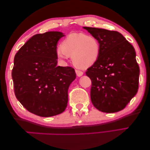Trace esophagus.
<instances>
[{"label":"esophagus","mask_w":150,"mask_h":150,"mask_svg":"<svg viewBox=\"0 0 150 150\" xmlns=\"http://www.w3.org/2000/svg\"><path fill=\"white\" fill-rule=\"evenodd\" d=\"M76 75L78 76H82L83 75V72L82 71L80 70H76Z\"/></svg>","instance_id":"34e87169"}]
</instances>
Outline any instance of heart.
Masks as SVG:
<instances>
[{
	"instance_id": "heart-1",
	"label": "heart",
	"mask_w": 150,
	"mask_h": 150,
	"mask_svg": "<svg viewBox=\"0 0 150 150\" xmlns=\"http://www.w3.org/2000/svg\"><path fill=\"white\" fill-rule=\"evenodd\" d=\"M100 45L96 38L84 33H72L66 37L56 50V55L61 60L72 56L76 67L86 69L94 64L99 57Z\"/></svg>"
}]
</instances>
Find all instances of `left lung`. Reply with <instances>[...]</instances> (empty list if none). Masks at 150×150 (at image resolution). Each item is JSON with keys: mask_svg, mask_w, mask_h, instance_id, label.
I'll use <instances>...</instances> for the list:
<instances>
[{"mask_svg": "<svg viewBox=\"0 0 150 150\" xmlns=\"http://www.w3.org/2000/svg\"><path fill=\"white\" fill-rule=\"evenodd\" d=\"M83 28L100 45L99 57L86 72L92 80L91 101L102 112H119L138 90L139 68L134 48L117 31Z\"/></svg>", "mask_w": 150, "mask_h": 150, "instance_id": "8db88e82", "label": "left lung"}]
</instances>
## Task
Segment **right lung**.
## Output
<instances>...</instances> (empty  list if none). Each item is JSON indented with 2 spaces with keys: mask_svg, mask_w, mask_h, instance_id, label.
<instances>
[{
  "mask_svg": "<svg viewBox=\"0 0 150 150\" xmlns=\"http://www.w3.org/2000/svg\"><path fill=\"white\" fill-rule=\"evenodd\" d=\"M64 36L54 31L35 34L14 56V94L28 111L39 116H56L67 106L68 90L76 72L72 67L57 66V43Z\"/></svg>",
  "mask_w": 150,
  "mask_h": 150,
  "instance_id": "1",
  "label": "right lung"
}]
</instances>
